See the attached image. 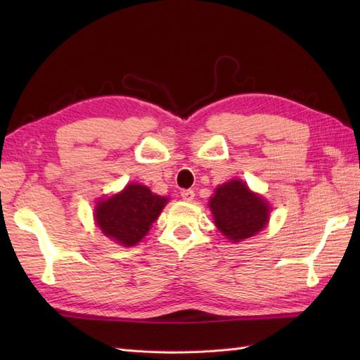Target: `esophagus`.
I'll use <instances>...</instances> for the list:
<instances>
[{
	"label": "esophagus",
	"mask_w": 360,
	"mask_h": 360,
	"mask_svg": "<svg viewBox=\"0 0 360 360\" xmlns=\"http://www.w3.org/2000/svg\"><path fill=\"white\" fill-rule=\"evenodd\" d=\"M181 198H182V200H184V201L190 202V201H193L195 192H193V190H190V188H187V190H182V192H181Z\"/></svg>",
	"instance_id": "1"
}]
</instances>
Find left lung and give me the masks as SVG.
<instances>
[{"mask_svg":"<svg viewBox=\"0 0 360 360\" xmlns=\"http://www.w3.org/2000/svg\"><path fill=\"white\" fill-rule=\"evenodd\" d=\"M209 205L215 224L229 240L241 241L258 233L267 223L269 205L241 181L219 186Z\"/></svg>","mask_w":360,"mask_h":360,"instance_id":"obj_1","label":"left lung"}]
</instances>
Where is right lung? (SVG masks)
Listing matches in <instances>:
<instances>
[{"mask_svg":"<svg viewBox=\"0 0 360 360\" xmlns=\"http://www.w3.org/2000/svg\"><path fill=\"white\" fill-rule=\"evenodd\" d=\"M165 204L167 198L153 195L148 187L129 184L122 193L97 204L96 221L111 240L134 246L147 235Z\"/></svg>","mask_w":360,"mask_h":360,"instance_id":"add662e5","label":"right lung"}]
</instances>
